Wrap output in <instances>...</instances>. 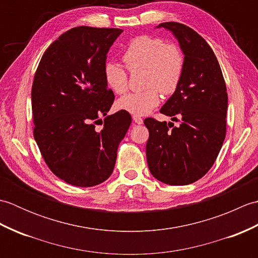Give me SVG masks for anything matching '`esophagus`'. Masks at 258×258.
Here are the masks:
<instances>
[{"label":"esophagus","mask_w":258,"mask_h":258,"mask_svg":"<svg viewBox=\"0 0 258 258\" xmlns=\"http://www.w3.org/2000/svg\"><path fill=\"white\" fill-rule=\"evenodd\" d=\"M133 120H134L136 124H142V123H143V118H142L141 116H139V115H133Z\"/></svg>","instance_id":"34e87169"}]
</instances>
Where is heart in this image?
I'll use <instances>...</instances> for the list:
<instances>
[{
    "label": "heart",
    "mask_w": 258,
    "mask_h": 258,
    "mask_svg": "<svg viewBox=\"0 0 258 258\" xmlns=\"http://www.w3.org/2000/svg\"><path fill=\"white\" fill-rule=\"evenodd\" d=\"M123 61L130 71L145 70L143 92L128 93L116 102L119 111L133 115H146L160 104V91L169 95L176 91L184 71V55L179 47L165 44L162 38L141 35L133 38L123 53ZM104 79L107 86L116 94L128 87L126 70L115 62L104 65Z\"/></svg>",
    "instance_id": "1"
}]
</instances>
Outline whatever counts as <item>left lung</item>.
Instances as JSON below:
<instances>
[{"label":"left lung","instance_id":"1","mask_svg":"<svg viewBox=\"0 0 258 258\" xmlns=\"http://www.w3.org/2000/svg\"><path fill=\"white\" fill-rule=\"evenodd\" d=\"M164 27L177 38L184 54L179 85L161 108L172 122L145 118L150 138L146 158L151 174L168 185H187L210 171L226 134L227 92L217 58L199 33L176 22Z\"/></svg>","mask_w":258,"mask_h":258}]
</instances>
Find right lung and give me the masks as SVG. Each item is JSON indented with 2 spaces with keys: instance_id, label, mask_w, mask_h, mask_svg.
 Masks as SVG:
<instances>
[{
  "instance_id": "1",
  "label": "right lung",
  "mask_w": 258,
  "mask_h": 258,
  "mask_svg": "<svg viewBox=\"0 0 258 258\" xmlns=\"http://www.w3.org/2000/svg\"><path fill=\"white\" fill-rule=\"evenodd\" d=\"M123 30L79 26L48 46L32 85L34 139L48 168L64 182L91 187L106 180L132 122L107 115L114 93L104 79L106 54ZM105 116L101 131L95 124Z\"/></svg>"
}]
</instances>
